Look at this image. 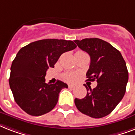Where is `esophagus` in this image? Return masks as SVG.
<instances>
[{
	"mask_svg": "<svg viewBox=\"0 0 135 135\" xmlns=\"http://www.w3.org/2000/svg\"><path fill=\"white\" fill-rule=\"evenodd\" d=\"M69 88H74V85L71 84H69Z\"/></svg>",
	"mask_w": 135,
	"mask_h": 135,
	"instance_id": "obj_1",
	"label": "esophagus"
}]
</instances>
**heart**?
I'll use <instances>...</instances> for the list:
<instances>
[{"label": "heart", "mask_w": 135, "mask_h": 135, "mask_svg": "<svg viewBox=\"0 0 135 135\" xmlns=\"http://www.w3.org/2000/svg\"><path fill=\"white\" fill-rule=\"evenodd\" d=\"M63 78L67 82H74L76 79V75L74 73H66L64 74Z\"/></svg>", "instance_id": "1"}]
</instances>
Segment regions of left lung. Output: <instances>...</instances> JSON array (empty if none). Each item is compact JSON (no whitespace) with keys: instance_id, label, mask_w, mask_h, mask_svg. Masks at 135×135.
Segmentation results:
<instances>
[{"instance_id":"obj_1","label":"left lung","mask_w":135,"mask_h":135,"mask_svg":"<svg viewBox=\"0 0 135 135\" xmlns=\"http://www.w3.org/2000/svg\"><path fill=\"white\" fill-rule=\"evenodd\" d=\"M75 43L90 57L86 76L88 81L97 80L94 89L84 86L87 95L75 99L78 111L94 118L109 115L122 100L128 81V71L121 53L110 43L102 39L85 38Z\"/></svg>"}]
</instances>
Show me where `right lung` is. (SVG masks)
I'll return each instance as SVG.
<instances>
[{"instance_id": "right-lung-1", "label": "right lung", "mask_w": 135, "mask_h": 135, "mask_svg": "<svg viewBox=\"0 0 135 135\" xmlns=\"http://www.w3.org/2000/svg\"><path fill=\"white\" fill-rule=\"evenodd\" d=\"M76 47L71 41L43 39L20 49L12 64L9 84L23 111L38 116L55 108L59 92L68 85L58 80L54 84L45 83L47 70L55 67L61 54Z\"/></svg>"}]
</instances>
